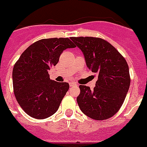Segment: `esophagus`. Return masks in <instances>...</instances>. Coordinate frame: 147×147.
<instances>
[{
    "label": "esophagus",
    "mask_w": 147,
    "mask_h": 147,
    "mask_svg": "<svg viewBox=\"0 0 147 147\" xmlns=\"http://www.w3.org/2000/svg\"><path fill=\"white\" fill-rule=\"evenodd\" d=\"M76 85H78L76 84L75 82H70V83H69V86H70V87H74V86H76Z\"/></svg>",
    "instance_id": "1"
}]
</instances>
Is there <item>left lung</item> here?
I'll list each match as a JSON object with an SVG mask.
<instances>
[{"label": "left lung", "instance_id": "1", "mask_svg": "<svg viewBox=\"0 0 147 147\" xmlns=\"http://www.w3.org/2000/svg\"><path fill=\"white\" fill-rule=\"evenodd\" d=\"M81 49L89 69L98 74L96 86L80 85L77 101L82 112L89 118L105 120L121 108L128 92L131 78L125 59L106 40L96 37H72Z\"/></svg>", "mask_w": 147, "mask_h": 147}]
</instances>
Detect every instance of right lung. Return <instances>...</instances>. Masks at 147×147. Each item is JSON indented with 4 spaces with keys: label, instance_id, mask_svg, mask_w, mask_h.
I'll return each instance as SVG.
<instances>
[{
    "label": "right lung",
    "instance_id": "add662e5",
    "mask_svg": "<svg viewBox=\"0 0 147 147\" xmlns=\"http://www.w3.org/2000/svg\"><path fill=\"white\" fill-rule=\"evenodd\" d=\"M74 47L69 38H43L22 53L13 67L12 84L16 100L28 115L42 119L57 112L69 85L51 80L48 70L63 51Z\"/></svg>",
    "mask_w": 147,
    "mask_h": 147
}]
</instances>
